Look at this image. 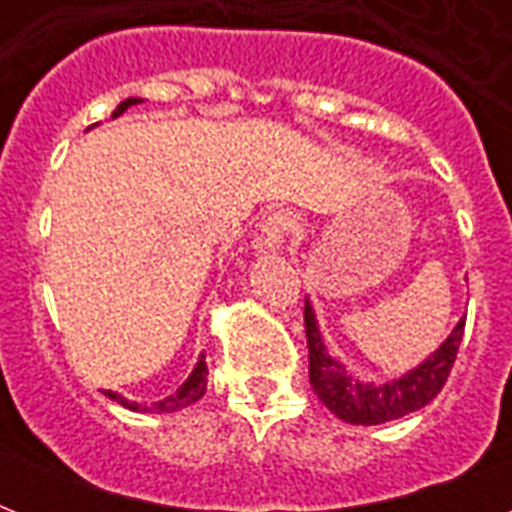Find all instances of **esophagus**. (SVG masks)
Wrapping results in <instances>:
<instances>
[{
  "mask_svg": "<svg viewBox=\"0 0 512 512\" xmlns=\"http://www.w3.org/2000/svg\"><path fill=\"white\" fill-rule=\"evenodd\" d=\"M297 217L292 212H273L268 220L263 223V236H260V244L257 249L260 252H279L284 247V241L289 239V233H295Z\"/></svg>",
  "mask_w": 512,
  "mask_h": 512,
  "instance_id": "34e87169",
  "label": "esophagus"
}]
</instances>
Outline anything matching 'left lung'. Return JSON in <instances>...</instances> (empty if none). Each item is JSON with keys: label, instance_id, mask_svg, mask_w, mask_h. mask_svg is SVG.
<instances>
[{"label": "left lung", "instance_id": "obj_1", "mask_svg": "<svg viewBox=\"0 0 512 512\" xmlns=\"http://www.w3.org/2000/svg\"><path fill=\"white\" fill-rule=\"evenodd\" d=\"M465 319L457 321L452 335L446 337L433 353L412 372L390 382H361L329 356L324 337L319 332V321L311 303L305 300V337H308V374L311 388L321 398L329 412L350 422V425H380V422L398 420L430 404L441 393L446 377L452 372L454 358L460 350Z\"/></svg>", "mask_w": 512, "mask_h": 512}]
</instances>
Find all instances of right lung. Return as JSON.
Here are the masks:
<instances>
[{"mask_svg": "<svg viewBox=\"0 0 512 512\" xmlns=\"http://www.w3.org/2000/svg\"><path fill=\"white\" fill-rule=\"evenodd\" d=\"M138 103H143L140 98H127L122 100L119 106H116V111L111 116H122L124 111L130 106H138ZM95 127V124H92ZM207 361H204V356L199 358V364L193 366V372L188 374V380L180 385V388L172 393V396H167L164 401H156V404L146 406V404H138V401H130V398H124L122 393H114V390H106V396L111 398V401H116V404H122L124 409H130V412H156V414H164V412H177V409H185V406L196 404L204 393H207Z\"/></svg>", "mask_w": 512, "mask_h": 512, "instance_id": "1", "label": "right lung"}]
</instances>
